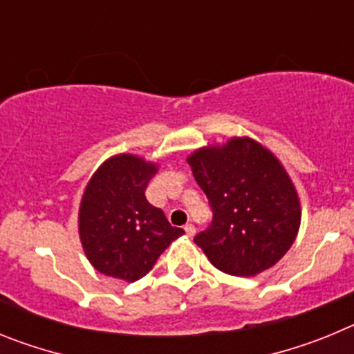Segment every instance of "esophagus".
Here are the masks:
<instances>
[{"mask_svg":"<svg viewBox=\"0 0 354 354\" xmlns=\"http://www.w3.org/2000/svg\"><path fill=\"white\" fill-rule=\"evenodd\" d=\"M184 232H186V236L187 237H193L195 236V225H192V223H187V225H184Z\"/></svg>","mask_w":354,"mask_h":354,"instance_id":"obj_1","label":"esophagus"}]
</instances>
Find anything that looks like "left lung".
Listing matches in <instances>:
<instances>
[{
  "label": "left lung",
  "instance_id": "obj_1",
  "mask_svg": "<svg viewBox=\"0 0 354 354\" xmlns=\"http://www.w3.org/2000/svg\"><path fill=\"white\" fill-rule=\"evenodd\" d=\"M186 161L212 207L211 227L195 237L211 264L234 277L273 268L301 223L298 192L280 159L257 140L234 136Z\"/></svg>",
  "mask_w": 354,
  "mask_h": 354
}]
</instances>
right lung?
Segmentation results:
<instances>
[{
    "label": "right lung",
    "mask_w": 354,
    "mask_h": 354,
    "mask_svg": "<svg viewBox=\"0 0 354 354\" xmlns=\"http://www.w3.org/2000/svg\"><path fill=\"white\" fill-rule=\"evenodd\" d=\"M158 162L117 154L93 171L81 196L77 232L90 264L106 277L136 282L171 241L184 234L161 209L150 205L145 187Z\"/></svg>",
    "instance_id": "right-lung-1"
}]
</instances>
